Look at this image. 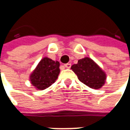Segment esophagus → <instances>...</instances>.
Returning <instances> with one entry per match:
<instances>
[{
    "label": "esophagus",
    "mask_w": 130,
    "mask_h": 130,
    "mask_svg": "<svg viewBox=\"0 0 130 130\" xmlns=\"http://www.w3.org/2000/svg\"><path fill=\"white\" fill-rule=\"evenodd\" d=\"M71 63H66V64H64V67L67 68V69H70L71 68Z\"/></svg>",
    "instance_id": "1"
}]
</instances>
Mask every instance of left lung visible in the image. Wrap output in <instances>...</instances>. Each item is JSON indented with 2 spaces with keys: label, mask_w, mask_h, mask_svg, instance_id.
<instances>
[{
  "label": "left lung",
  "mask_w": 130,
  "mask_h": 130,
  "mask_svg": "<svg viewBox=\"0 0 130 130\" xmlns=\"http://www.w3.org/2000/svg\"><path fill=\"white\" fill-rule=\"evenodd\" d=\"M71 69L80 82L93 89H99L104 85L106 76L105 72L90 58L79 59Z\"/></svg>",
  "instance_id": "obj_1"
}]
</instances>
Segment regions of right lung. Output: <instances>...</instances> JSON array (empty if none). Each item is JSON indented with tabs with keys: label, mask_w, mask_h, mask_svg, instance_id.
<instances>
[{
	"label": "right lung",
	"mask_w": 130,
	"mask_h": 130,
	"mask_svg": "<svg viewBox=\"0 0 130 130\" xmlns=\"http://www.w3.org/2000/svg\"><path fill=\"white\" fill-rule=\"evenodd\" d=\"M60 63L45 57L39 62L30 75V81L34 87L42 90L50 87L57 79L60 73Z\"/></svg>",
	"instance_id": "add662e5"
}]
</instances>
